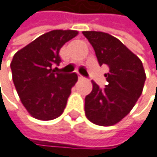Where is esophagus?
Here are the masks:
<instances>
[{"mask_svg": "<svg viewBox=\"0 0 157 157\" xmlns=\"http://www.w3.org/2000/svg\"><path fill=\"white\" fill-rule=\"evenodd\" d=\"M78 78H79V80H84L85 79V78L83 76H81V75H79V77H78Z\"/></svg>", "mask_w": 157, "mask_h": 157, "instance_id": "1", "label": "esophagus"}]
</instances>
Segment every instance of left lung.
<instances>
[{
	"label": "left lung",
	"instance_id": "8db88e82",
	"mask_svg": "<svg viewBox=\"0 0 157 157\" xmlns=\"http://www.w3.org/2000/svg\"><path fill=\"white\" fill-rule=\"evenodd\" d=\"M93 46L100 65L109 71L107 85L101 89L92 81L93 90L85 98L86 117L100 126L120 122L136 105L146 81V73L139 57L117 39L100 31H83Z\"/></svg>",
	"mask_w": 157,
	"mask_h": 157
}]
</instances>
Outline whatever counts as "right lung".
Instances as JSON below:
<instances>
[{
	"label": "right lung",
	"instance_id": "obj_1",
	"mask_svg": "<svg viewBox=\"0 0 157 157\" xmlns=\"http://www.w3.org/2000/svg\"><path fill=\"white\" fill-rule=\"evenodd\" d=\"M78 35L75 30H52L22 48L10 62L12 80L22 105L39 120H52L62 114L76 73H56L52 66L61 61L59 51Z\"/></svg>",
	"mask_w": 157,
	"mask_h": 157
}]
</instances>
